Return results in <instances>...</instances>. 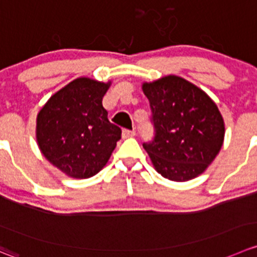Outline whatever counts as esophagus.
Returning a JSON list of instances; mask_svg holds the SVG:
<instances>
[{
	"label": "esophagus",
	"mask_w": 257,
	"mask_h": 257,
	"mask_svg": "<svg viewBox=\"0 0 257 257\" xmlns=\"http://www.w3.org/2000/svg\"><path fill=\"white\" fill-rule=\"evenodd\" d=\"M136 136V131H129V129H123L121 132V137L123 138H131V137Z\"/></svg>",
	"instance_id": "obj_1"
}]
</instances>
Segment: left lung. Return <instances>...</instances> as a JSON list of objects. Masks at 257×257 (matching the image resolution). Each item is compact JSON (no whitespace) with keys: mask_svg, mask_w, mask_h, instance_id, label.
<instances>
[{"mask_svg":"<svg viewBox=\"0 0 257 257\" xmlns=\"http://www.w3.org/2000/svg\"><path fill=\"white\" fill-rule=\"evenodd\" d=\"M154 128L143 147L164 178L184 182L205 172L220 152L223 119L212 99L189 81L169 75L143 84Z\"/></svg>","mask_w":257,"mask_h":257,"instance_id":"left-lung-1","label":"left lung"}]
</instances>
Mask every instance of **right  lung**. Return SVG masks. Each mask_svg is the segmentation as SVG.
<instances>
[{"mask_svg": "<svg viewBox=\"0 0 257 257\" xmlns=\"http://www.w3.org/2000/svg\"><path fill=\"white\" fill-rule=\"evenodd\" d=\"M109 85L76 79L54 94L37 115L42 154L73 178L95 176L121 138V129L109 121L101 104Z\"/></svg>", "mask_w": 257, "mask_h": 257, "instance_id": "add662e5", "label": "right lung"}]
</instances>
